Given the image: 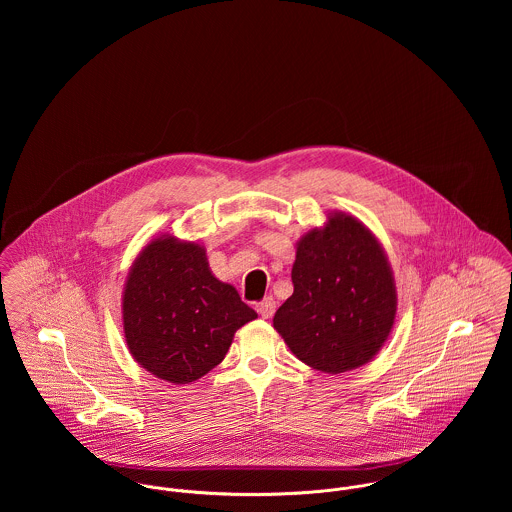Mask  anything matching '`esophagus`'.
<instances>
[{"label": "esophagus", "mask_w": 512, "mask_h": 512, "mask_svg": "<svg viewBox=\"0 0 512 512\" xmlns=\"http://www.w3.org/2000/svg\"><path fill=\"white\" fill-rule=\"evenodd\" d=\"M276 311V301L274 297H264L260 303H258V313L264 317V319H270Z\"/></svg>", "instance_id": "esophagus-1"}]
</instances>
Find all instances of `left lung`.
I'll return each instance as SVG.
<instances>
[{
    "mask_svg": "<svg viewBox=\"0 0 512 512\" xmlns=\"http://www.w3.org/2000/svg\"><path fill=\"white\" fill-rule=\"evenodd\" d=\"M292 282L274 329L301 363L341 374L374 359L394 327L398 297L370 228L349 213H329L299 238Z\"/></svg>",
    "mask_w": 512,
    "mask_h": 512,
    "instance_id": "obj_1",
    "label": "left lung"
}]
</instances>
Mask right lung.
<instances>
[{
    "instance_id": "1",
    "label": "right lung",
    "mask_w": 512,
    "mask_h": 512,
    "mask_svg": "<svg viewBox=\"0 0 512 512\" xmlns=\"http://www.w3.org/2000/svg\"><path fill=\"white\" fill-rule=\"evenodd\" d=\"M256 317L234 286L215 278L201 244L171 234L144 246L122 293L130 355L171 384H191L220 365L234 333Z\"/></svg>"
}]
</instances>
